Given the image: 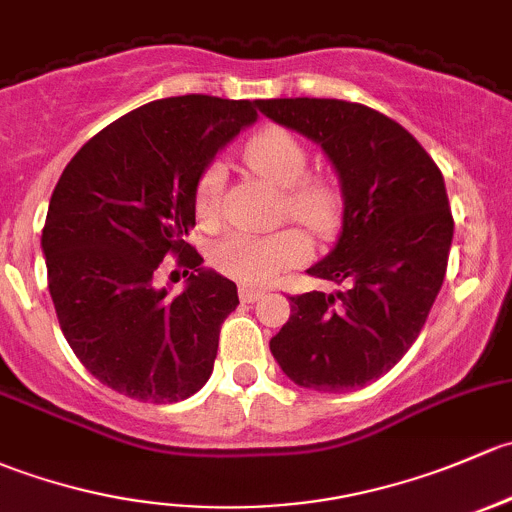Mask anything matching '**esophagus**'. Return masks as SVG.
Masks as SVG:
<instances>
[{"mask_svg": "<svg viewBox=\"0 0 512 512\" xmlns=\"http://www.w3.org/2000/svg\"><path fill=\"white\" fill-rule=\"evenodd\" d=\"M262 294H265V289L262 287H252V284H242L240 287V299L247 301V304H250V301H257Z\"/></svg>", "mask_w": 512, "mask_h": 512, "instance_id": "34e87169", "label": "esophagus"}]
</instances>
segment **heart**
<instances>
[{
    "instance_id": "obj_1",
    "label": "heart",
    "mask_w": 512,
    "mask_h": 512,
    "mask_svg": "<svg viewBox=\"0 0 512 512\" xmlns=\"http://www.w3.org/2000/svg\"><path fill=\"white\" fill-rule=\"evenodd\" d=\"M245 161L267 184L284 188V213L316 233H328L341 211L338 188L324 176H306L304 144L284 127H265L245 144ZM225 171L218 161L208 164L193 188V211L201 225H213L220 218ZM309 240L297 228L277 233L250 235L230 233L211 247V265L220 274L245 284L272 282L287 267L306 260Z\"/></svg>"
}]
</instances>
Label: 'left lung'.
Instances as JSON below:
<instances>
[{
  "instance_id": "left-lung-1",
  "label": "left lung",
  "mask_w": 512,
  "mask_h": 512,
  "mask_svg": "<svg viewBox=\"0 0 512 512\" xmlns=\"http://www.w3.org/2000/svg\"><path fill=\"white\" fill-rule=\"evenodd\" d=\"M255 102L321 144L343 193L336 247L309 274L346 289L289 297L292 316L270 351L299 387L358 390L410 351L444 282L454 238L444 176L405 127L358 102Z\"/></svg>"
}]
</instances>
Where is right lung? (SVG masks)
<instances>
[{
  "label": "right lung",
  "instance_id": "1",
  "mask_svg": "<svg viewBox=\"0 0 512 512\" xmlns=\"http://www.w3.org/2000/svg\"><path fill=\"white\" fill-rule=\"evenodd\" d=\"M257 102L181 95L107 125L63 169L41 247L68 346L90 375L139 402H179L211 378L235 282L203 270L188 242L193 188ZM166 254L192 270L169 300L153 287Z\"/></svg>",
  "mask_w": 512,
  "mask_h": 512
}]
</instances>
